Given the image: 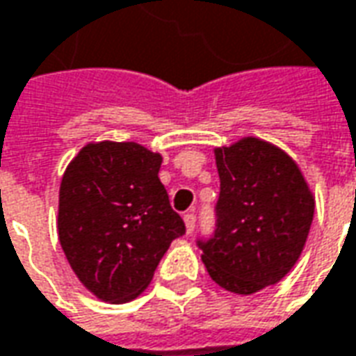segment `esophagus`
<instances>
[{"mask_svg": "<svg viewBox=\"0 0 356 356\" xmlns=\"http://www.w3.org/2000/svg\"><path fill=\"white\" fill-rule=\"evenodd\" d=\"M183 220H185V226H187V234H193L195 232V224H197V214L191 210V212H187L183 216Z\"/></svg>", "mask_w": 356, "mask_h": 356, "instance_id": "34e87169", "label": "esophagus"}]
</instances>
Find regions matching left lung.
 Instances as JSON below:
<instances>
[{
  "label": "left lung",
  "mask_w": 356,
  "mask_h": 356,
  "mask_svg": "<svg viewBox=\"0 0 356 356\" xmlns=\"http://www.w3.org/2000/svg\"><path fill=\"white\" fill-rule=\"evenodd\" d=\"M216 228L197 239L210 279L236 294L277 284L298 261L314 197L294 159L259 138L216 149Z\"/></svg>",
  "instance_id": "1"
}]
</instances>
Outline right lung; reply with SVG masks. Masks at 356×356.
Wrapping results in <instances>:
<instances>
[{"label":"right lung","mask_w":356,"mask_h":356,"mask_svg":"<svg viewBox=\"0 0 356 356\" xmlns=\"http://www.w3.org/2000/svg\"><path fill=\"white\" fill-rule=\"evenodd\" d=\"M161 156L136 142L87 144L60 185L58 238L97 298L120 304L149 284L185 222L169 204Z\"/></svg>","instance_id":"1"}]
</instances>
